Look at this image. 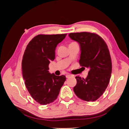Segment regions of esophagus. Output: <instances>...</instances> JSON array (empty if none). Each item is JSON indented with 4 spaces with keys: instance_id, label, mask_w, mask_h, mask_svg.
Wrapping results in <instances>:
<instances>
[{
    "instance_id": "1",
    "label": "esophagus",
    "mask_w": 129,
    "mask_h": 129,
    "mask_svg": "<svg viewBox=\"0 0 129 129\" xmlns=\"http://www.w3.org/2000/svg\"><path fill=\"white\" fill-rule=\"evenodd\" d=\"M71 76H72V75H66V77L67 78H69L70 77H71Z\"/></svg>"
}]
</instances>
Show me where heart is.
<instances>
[{
  "label": "heart",
  "mask_w": 129,
  "mask_h": 129,
  "mask_svg": "<svg viewBox=\"0 0 129 129\" xmlns=\"http://www.w3.org/2000/svg\"><path fill=\"white\" fill-rule=\"evenodd\" d=\"M77 44L76 42H72L70 44V45H71V44Z\"/></svg>",
  "instance_id": "heart-1"
}]
</instances>
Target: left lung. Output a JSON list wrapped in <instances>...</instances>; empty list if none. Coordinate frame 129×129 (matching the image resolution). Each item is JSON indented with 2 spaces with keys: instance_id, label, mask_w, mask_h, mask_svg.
Returning <instances> with one entry per match:
<instances>
[{
  "instance_id": "1",
  "label": "left lung",
  "mask_w": 129,
  "mask_h": 129,
  "mask_svg": "<svg viewBox=\"0 0 129 129\" xmlns=\"http://www.w3.org/2000/svg\"><path fill=\"white\" fill-rule=\"evenodd\" d=\"M69 36L79 44L80 66L89 69L85 79L76 76L77 84L74 91L83 100L95 101L106 89L111 77L112 63L107 45L102 38L93 33H71Z\"/></svg>"
}]
</instances>
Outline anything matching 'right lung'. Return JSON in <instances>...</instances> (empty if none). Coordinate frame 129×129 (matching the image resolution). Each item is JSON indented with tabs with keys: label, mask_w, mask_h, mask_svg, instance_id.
I'll return each instance as SVG.
<instances>
[{
	"label": "right lung",
	"mask_w": 129,
	"mask_h": 129,
	"mask_svg": "<svg viewBox=\"0 0 129 129\" xmlns=\"http://www.w3.org/2000/svg\"><path fill=\"white\" fill-rule=\"evenodd\" d=\"M67 34L34 37L24 51L22 61L23 77L27 90L40 105H45L57 99L66 77L49 72V65L55 59L57 45Z\"/></svg>",
	"instance_id": "1"
}]
</instances>
